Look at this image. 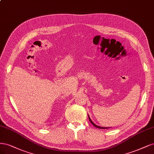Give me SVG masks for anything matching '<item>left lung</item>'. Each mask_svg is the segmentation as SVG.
I'll return each mask as SVG.
<instances>
[{"label":"left lung","instance_id":"obj_1","mask_svg":"<svg viewBox=\"0 0 154 154\" xmlns=\"http://www.w3.org/2000/svg\"><path fill=\"white\" fill-rule=\"evenodd\" d=\"M88 118H89V120H90V122L93 124V125L94 127H97V128H102V129H107V128H110V127H103L98 126V125H96V124H95V123H94L93 122V121L91 120V118H90V116H89V115H88Z\"/></svg>","mask_w":154,"mask_h":154}]
</instances>
